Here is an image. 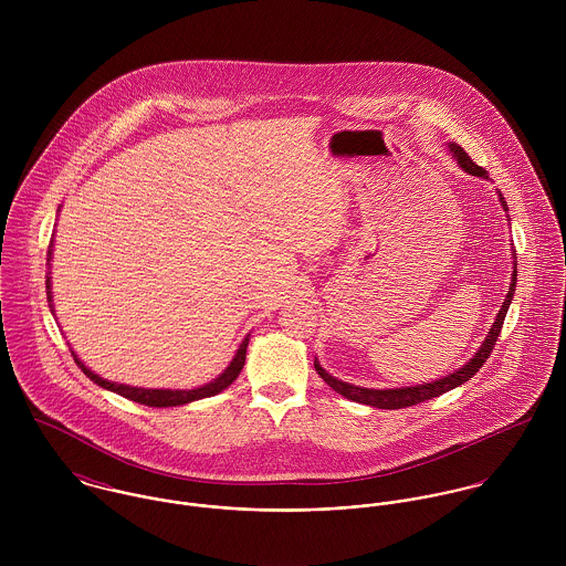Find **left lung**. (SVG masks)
<instances>
[{
    "instance_id": "8db88e82",
    "label": "left lung",
    "mask_w": 566,
    "mask_h": 566,
    "mask_svg": "<svg viewBox=\"0 0 566 566\" xmlns=\"http://www.w3.org/2000/svg\"><path fill=\"white\" fill-rule=\"evenodd\" d=\"M449 153H451V157L458 161V165H460L467 174L480 176V178H488L484 167H480V165H475V163L471 161V157H469L458 144L451 142V144H449ZM499 202H501L503 211H507V205H505V200H503L501 193H499ZM512 259H514V268H512V281H510L507 296H505V301H503V305H501V310H499L494 323L490 326V331H488L482 346L478 348V353H475L462 368H458L455 373H451V375H447V377H440V379H436V381H429V384L405 386V388H384V390L361 388V386H353V384L339 381V379H335L333 375H328V373L324 370L318 359H314L316 373L323 377L324 384H326L328 388H333V390H335L337 395H342L344 399L355 401V403L379 407V409H401V407H409V405L422 403V401H429V399H433V397H440V395H444V392H449V390H453V388L467 384V381L484 366L485 359L490 357V353H492V348H494V342H496V337H499V333H501L503 321H505V314H507V310H510V303H512V298H514V290H516V256H514V252H512Z\"/></svg>"
}]
</instances>
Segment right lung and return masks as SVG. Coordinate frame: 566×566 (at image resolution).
<instances>
[{"label": "right lung", "instance_id": "obj_1", "mask_svg": "<svg viewBox=\"0 0 566 566\" xmlns=\"http://www.w3.org/2000/svg\"><path fill=\"white\" fill-rule=\"evenodd\" d=\"M52 248H54V240L50 243V250H48V265L52 261ZM45 290H48V303H50V312L54 314V301H52V276L48 272L45 276ZM248 339H250V333L245 335L235 353V357L231 359V364L224 368L222 375H218L213 381L200 386V388H193V390H165V388H135V386H126V384H115V381H108V379H102L99 375H95L88 366H84L81 357L72 350L78 368L82 373L93 381L97 384L99 388L104 390H111L124 399H130L135 403L148 405V407H176V405L191 403V401H200V399H207V397H216L220 395L222 390H227L242 373L243 364H245V348H248Z\"/></svg>", "mask_w": 566, "mask_h": 566}]
</instances>
